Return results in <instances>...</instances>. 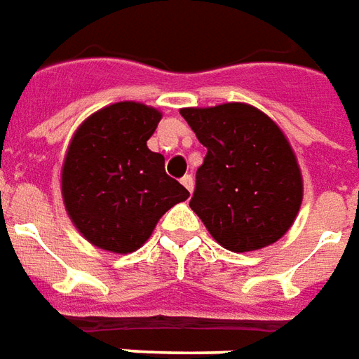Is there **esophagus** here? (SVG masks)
Segmentation results:
<instances>
[{"label":"esophagus","instance_id":"obj_1","mask_svg":"<svg viewBox=\"0 0 359 359\" xmlns=\"http://www.w3.org/2000/svg\"><path fill=\"white\" fill-rule=\"evenodd\" d=\"M180 182H182V187L187 188L188 192H192V190H194V179L190 177V175H184V177L180 179Z\"/></svg>","mask_w":359,"mask_h":359}]
</instances>
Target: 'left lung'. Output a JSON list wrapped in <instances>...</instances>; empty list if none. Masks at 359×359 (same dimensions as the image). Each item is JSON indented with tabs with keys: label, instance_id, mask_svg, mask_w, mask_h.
Instances as JSON below:
<instances>
[{
	"label": "left lung",
	"instance_id": "8db88e82",
	"mask_svg": "<svg viewBox=\"0 0 359 359\" xmlns=\"http://www.w3.org/2000/svg\"><path fill=\"white\" fill-rule=\"evenodd\" d=\"M207 148L190 207L220 245L245 253L274 243L301 209L302 175L285 135L243 102L182 108Z\"/></svg>",
	"mask_w": 359,
	"mask_h": 359
}]
</instances>
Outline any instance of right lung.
Masks as SVG:
<instances>
[{"mask_svg": "<svg viewBox=\"0 0 359 359\" xmlns=\"http://www.w3.org/2000/svg\"><path fill=\"white\" fill-rule=\"evenodd\" d=\"M161 112L140 102H116L85 119L62 165V200L74 226L95 247L133 253L187 188L165 172V158L146 140Z\"/></svg>", "mask_w": 359, "mask_h": 359, "instance_id": "obj_1", "label": "right lung"}]
</instances>
